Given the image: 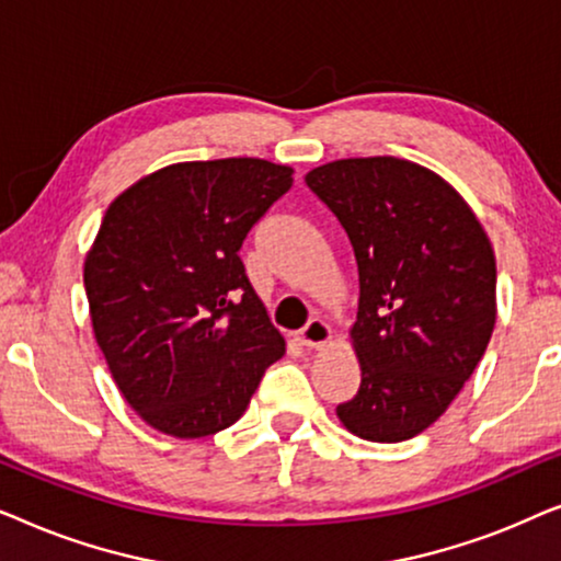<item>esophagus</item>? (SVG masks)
<instances>
[{"label":"esophagus","mask_w":561,"mask_h":561,"mask_svg":"<svg viewBox=\"0 0 561 561\" xmlns=\"http://www.w3.org/2000/svg\"><path fill=\"white\" fill-rule=\"evenodd\" d=\"M298 342L309 350H321L332 342V327L324 319H311L301 332H298Z\"/></svg>","instance_id":"obj_1"}]
</instances>
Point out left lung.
<instances>
[{"label":"left lung","instance_id":"obj_1","mask_svg":"<svg viewBox=\"0 0 561 561\" xmlns=\"http://www.w3.org/2000/svg\"><path fill=\"white\" fill-rule=\"evenodd\" d=\"M306 186L340 219L359 273L350 336L363 382L336 416L359 439H411L485 355L497 311L493 244L470 204L411 160H332L306 173Z\"/></svg>","mask_w":561,"mask_h":561}]
</instances>
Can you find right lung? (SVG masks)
<instances>
[{
    "instance_id": "obj_1",
    "label": "right lung",
    "mask_w": 561,
    "mask_h": 561,
    "mask_svg": "<svg viewBox=\"0 0 561 561\" xmlns=\"http://www.w3.org/2000/svg\"><path fill=\"white\" fill-rule=\"evenodd\" d=\"M294 168L260 158L173 163L114 198L83 263L91 327L119 393L158 432L232 426L286 352L240 252Z\"/></svg>"
}]
</instances>
